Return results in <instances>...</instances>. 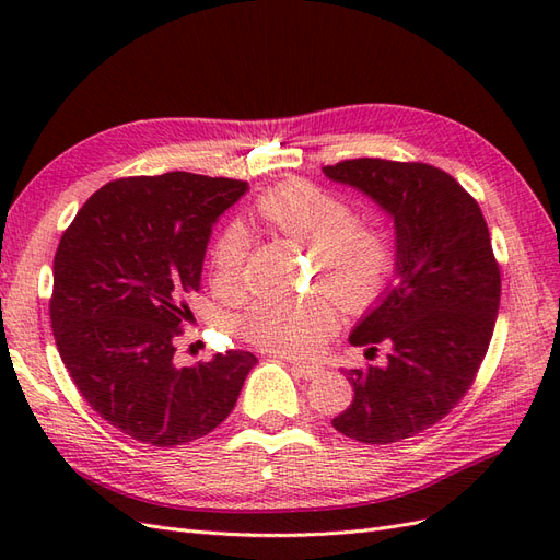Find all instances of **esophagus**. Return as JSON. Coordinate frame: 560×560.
<instances>
[{"mask_svg":"<svg viewBox=\"0 0 560 560\" xmlns=\"http://www.w3.org/2000/svg\"><path fill=\"white\" fill-rule=\"evenodd\" d=\"M292 369L296 371V376L306 378V381H313V378H317V376L322 374V366H317V364H306V362H294Z\"/></svg>","mask_w":560,"mask_h":560,"instance_id":"1","label":"esophagus"}]
</instances>
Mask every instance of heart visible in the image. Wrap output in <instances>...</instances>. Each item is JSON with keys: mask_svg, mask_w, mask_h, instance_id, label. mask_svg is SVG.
<instances>
[{"mask_svg": "<svg viewBox=\"0 0 560 560\" xmlns=\"http://www.w3.org/2000/svg\"><path fill=\"white\" fill-rule=\"evenodd\" d=\"M254 212L282 238L308 245L313 278L343 311L376 303L397 268L395 241L381 224L352 217L346 198L311 179L290 177L254 200ZM249 238L229 226L212 247V276L224 290L241 282ZM334 308L325 296L303 301L259 299L241 315L247 343L280 354H308L331 329Z\"/></svg>", "mask_w": 560, "mask_h": 560, "instance_id": "obj_1", "label": "heart"}]
</instances>
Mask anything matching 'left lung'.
<instances>
[{"label": "left lung", "mask_w": 560, "mask_h": 560, "mask_svg": "<svg viewBox=\"0 0 560 560\" xmlns=\"http://www.w3.org/2000/svg\"><path fill=\"white\" fill-rule=\"evenodd\" d=\"M395 217L397 284L350 334L381 366L348 369L352 401L331 425L362 444H393L436 425L467 395L493 338L500 264L474 200L442 167L348 159L322 167Z\"/></svg>", "instance_id": "8db88e82"}]
</instances>
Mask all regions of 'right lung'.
<instances>
[{"instance_id": "1", "label": "right lung", "mask_w": 560, "mask_h": 560, "mask_svg": "<svg viewBox=\"0 0 560 560\" xmlns=\"http://www.w3.org/2000/svg\"><path fill=\"white\" fill-rule=\"evenodd\" d=\"M247 182L194 173L124 177L97 189L54 259L50 327L91 409L135 442L173 448L233 411L257 358L175 364L212 224Z\"/></svg>"}]
</instances>
